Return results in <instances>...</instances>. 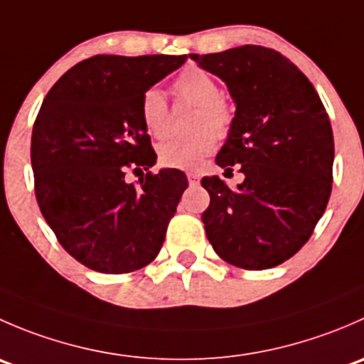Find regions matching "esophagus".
Segmentation results:
<instances>
[{
    "label": "esophagus",
    "mask_w": 364,
    "mask_h": 364,
    "mask_svg": "<svg viewBox=\"0 0 364 364\" xmlns=\"http://www.w3.org/2000/svg\"><path fill=\"white\" fill-rule=\"evenodd\" d=\"M186 178H188L190 185H197V183H199V179H200L197 172H188V174H186Z\"/></svg>",
    "instance_id": "1"
}]
</instances>
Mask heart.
<instances>
[{
	"mask_svg": "<svg viewBox=\"0 0 364 364\" xmlns=\"http://www.w3.org/2000/svg\"><path fill=\"white\" fill-rule=\"evenodd\" d=\"M174 93L179 102L197 105L192 117V135L176 137L159 148V160L164 167L192 171L197 168L225 139L234 124V109L222 97L218 82L200 68H186L176 77ZM139 116L146 132L155 139H165L172 130V111L167 97L159 87H148L139 102Z\"/></svg>",
	"mask_w": 364,
	"mask_h": 364,
	"instance_id": "heart-1",
	"label": "heart"
}]
</instances>
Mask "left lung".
Listing matches in <instances>:
<instances>
[{
    "label": "left lung",
    "mask_w": 364,
    "mask_h": 364,
    "mask_svg": "<svg viewBox=\"0 0 364 364\" xmlns=\"http://www.w3.org/2000/svg\"><path fill=\"white\" fill-rule=\"evenodd\" d=\"M218 75L236 102L232 130L216 165L245 181L229 188L203 178L209 208L203 222L209 243L225 262L269 269L310 240L333 188L331 121L314 84L294 63L262 46L192 54Z\"/></svg>",
    "instance_id": "left-lung-1"
}]
</instances>
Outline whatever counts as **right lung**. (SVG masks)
I'll return each instance as SVG.
<instances>
[{
    "instance_id": "obj_1",
    "label": "right lung",
    "mask_w": 364,
    "mask_h": 364,
    "mask_svg": "<svg viewBox=\"0 0 364 364\" xmlns=\"http://www.w3.org/2000/svg\"><path fill=\"white\" fill-rule=\"evenodd\" d=\"M186 56L80 61L49 90L33 124L31 167L43 218L61 247L98 273L121 274L159 255L165 230L188 186L185 172L128 171L156 161L139 116L142 93Z\"/></svg>"
}]
</instances>
